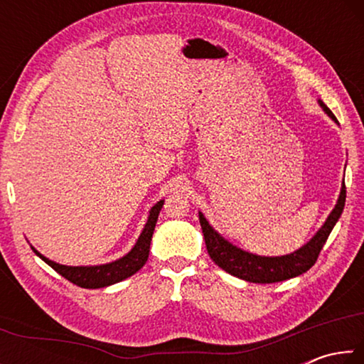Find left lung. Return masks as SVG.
I'll list each match as a JSON object with an SVG mask.
<instances>
[{"mask_svg": "<svg viewBox=\"0 0 364 364\" xmlns=\"http://www.w3.org/2000/svg\"><path fill=\"white\" fill-rule=\"evenodd\" d=\"M319 106L328 114L336 123V115L331 112L329 107L319 100ZM345 184H342L341 194H338L337 204L332 208L328 220L324 225L319 228L318 232L313 236L305 245H301L299 250L292 252L289 255L281 257H262L255 254H249L242 249L232 245L230 241H226L223 236L213 230L208 225L202 212H199V221L202 226V232H204L207 252L212 260L218 264L221 269L226 273L236 276L239 279L249 281V282H258V284H271V282H279L295 278V276L304 274L305 271L310 269L315 262L318 260L319 252H321L323 245L328 241L332 228L336 226L337 220L341 218L345 205Z\"/></svg>", "mask_w": 364, "mask_h": 364, "instance_id": "left-lung-1", "label": "left lung"}]
</instances>
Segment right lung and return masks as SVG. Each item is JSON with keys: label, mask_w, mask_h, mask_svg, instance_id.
I'll return each mask as SVG.
<instances>
[{"label": "right lung", "mask_w": 364, "mask_h": 364, "mask_svg": "<svg viewBox=\"0 0 364 364\" xmlns=\"http://www.w3.org/2000/svg\"><path fill=\"white\" fill-rule=\"evenodd\" d=\"M164 205V200H159L156 205L151 208L149 217L144 225L143 232L139 234L134 247L128 252L127 255L110 263L104 264H95V267H67V264H60L53 260H49L45 255H41L38 250L32 247V250L38 255L43 262H46L53 269H56L60 276H64L67 281L73 282L80 287L85 289H100L107 287L115 282H120L123 279L130 278L136 271L144 267L149 257V247L152 241L154 228H156L160 208Z\"/></svg>", "instance_id": "add662e5"}]
</instances>
